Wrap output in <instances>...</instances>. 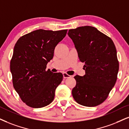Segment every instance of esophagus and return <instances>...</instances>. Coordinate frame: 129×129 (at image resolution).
Wrapping results in <instances>:
<instances>
[{"mask_svg":"<svg viewBox=\"0 0 129 129\" xmlns=\"http://www.w3.org/2000/svg\"><path fill=\"white\" fill-rule=\"evenodd\" d=\"M63 78H69L71 76L69 75H68V74H66V73H63Z\"/></svg>","mask_w":129,"mask_h":129,"instance_id":"34e87169","label":"esophagus"}]
</instances>
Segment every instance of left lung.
<instances>
[{
    "mask_svg": "<svg viewBox=\"0 0 129 129\" xmlns=\"http://www.w3.org/2000/svg\"><path fill=\"white\" fill-rule=\"evenodd\" d=\"M79 59L85 63V74L76 75L72 94L75 101L93 107L103 103L115 85L119 63L117 50L110 38L92 26L79 27L68 33Z\"/></svg>",
    "mask_w": 129,
    "mask_h": 129,
    "instance_id": "obj_1",
    "label": "left lung"
}]
</instances>
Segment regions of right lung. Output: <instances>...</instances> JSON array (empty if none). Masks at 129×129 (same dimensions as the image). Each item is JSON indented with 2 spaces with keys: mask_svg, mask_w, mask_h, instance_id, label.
Returning <instances> with one entry per match:
<instances>
[{
  "mask_svg": "<svg viewBox=\"0 0 129 129\" xmlns=\"http://www.w3.org/2000/svg\"><path fill=\"white\" fill-rule=\"evenodd\" d=\"M67 31L36 30L21 36L15 44L10 63L12 83L22 101L30 107L42 108L53 101L63 76L46 68Z\"/></svg>",
  "mask_w": 129,
  "mask_h": 129,
  "instance_id": "right-lung-1",
  "label": "right lung"
}]
</instances>
